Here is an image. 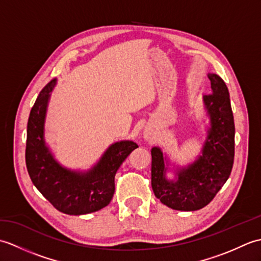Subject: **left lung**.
<instances>
[{
	"mask_svg": "<svg viewBox=\"0 0 261 261\" xmlns=\"http://www.w3.org/2000/svg\"><path fill=\"white\" fill-rule=\"evenodd\" d=\"M212 94L204 96L211 127L195 163L178 170L177 180L166 178L164 154L151 149V186L154 196L168 207L196 211L212 201L228 180L234 160V120L228 87L219 75L208 74Z\"/></svg>",
	"mask_w": 261,
	"mask_h": 261,
	"instance_id": "obj_1",
	"label": "left lung"
}]
</instances>
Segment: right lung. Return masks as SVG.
Here are the masks:
<instances>
[{"instance_id":"obj_1","label":"right lung","mask_w":261,"mask_h":261,"mask_svg":"<svg viewBox=\"0 0 261 261\" xmlns=\"http://www.w3.org/2000/svg\"><path fill=\"white\" fill-rule=\"evenodd\" d=\"M51 81L39 94L31 109L27 127L25 164L30 178L38 191L60 212L82 215L107 206L114 194V176L125 158L138 148L132 141H120L104 152L97 165L87 173H77L62 167L43 140V123Z\"/></svg>"}]
</instances>
